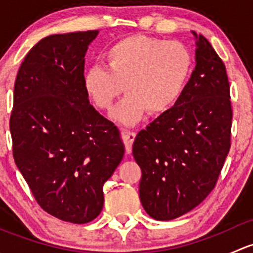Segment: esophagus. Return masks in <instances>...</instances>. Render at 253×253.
Segmentation results:
<instances>
[{"label": "esophagus", "instance_id": "34e87169", "mask_svg": "<svg viewBox=\"0 0 253 253\" xmlns=\"http://www.w3.org/2000/svg\"><path fill=\"white\" fill-rule=\"evenodd\" d=\"M122 138L125 142V149H126V154H131L132 153V144H133L134 138H136V132L127 131L125 129L122 132Z\"/></svg>", "mask_w": 253, "mask_h": 253}]
</instances>
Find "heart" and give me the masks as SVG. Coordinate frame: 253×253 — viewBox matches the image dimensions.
<instances>
[{"mask_svg": "<svg viewBox=\"0 0 253 253\" xmlns=\"http://www.w3.org/2000/svg\"><path fill=\"white\" fill-rule=\"evenodd\" d=\"M104 66H91L83 88L100 110H111L124 91L128 94L112 117L125 125L141 121L145 112L162 115L182 98L193 57L177 42L136 34L122 38L103 52Z\"/></svg>", "mask_w": 253, "mask_h": 253, "instance_id": "obj_1", "label": "heart"}]
</instances>
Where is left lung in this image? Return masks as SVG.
Listing matches in <instances>:
<instances>
[{
    "mask_svg": "<svg viewBox=\"0 0 253 253\" xmlns=\"http://www.w3.org/2000/svg\"><path fill=\"white\" fill-rule=\"evenodd\" d=\"M182 98L137 134L133 157L142 169L139 198L155 220L196 208L215 186L230 149L233 110L225 65L203 35Z\"/></svg>",
    "mask_w": 253,
    "mask_h": 253,
    "instance_id": "left-lung-1",
    "label": "left lung"
}]
</instances>
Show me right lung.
I'll return each instance as SVG.
<instances>
[{
	"label": "right lung",
	"instance_id": "1",
	"mask_svg": "<svg viewBox=\"0 0 253 253\" xmlns=\"http://www.w3.org/2000/svg\"><path fill=\"white\" fill-rule=\"evenodd\" d=\"M99 30L55 34L27 53L9 120L13 158L39 206L63 221L100 214L103 186L124 158L111 121L89 103L84 56Z\"/></svg>",
	"mask_w": 253,
	"mask_h": 253
}]
</instances>
